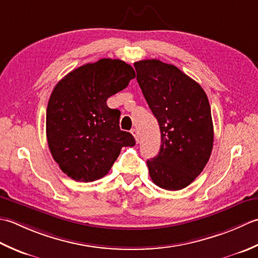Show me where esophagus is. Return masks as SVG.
<instances>
[{
    "instance_id": "esophagus-1",
    "label": "esophagus",
    "mask_w": 258,
    "mask_h": 258,
    "mask_svg": "<svg viewBox=\"0 0 258 258\" xmlns=\"http://www.w3.org/2000/svg\"><path fill=\"white\" fill-rule=\"evenodd\" d=\"M131 134L134 135V137L136 138V141L137 143H139V140H140V135H139V131L137 130L136 128H134V129H131Z\"/></svg>"
}]
</instances>
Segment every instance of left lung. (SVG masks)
Here are the masks:
<instances>
[{
  "instance_id": "8db88e82",
  "label": "left lung",
  "mask_w": 258,
  "mask_h": 258,
  "mask_svg": "<svg viewBox=\"0 0 258 258\" xmlns=\"http://www.w3.org/2000/svg\"><path fill=\"white\" fill-rule=\"evenodd\" d=\"M134 66L161 134L159 154L147 161L150 178L160 188L180 190L196 179L212 154L214 127L208 98L175 66L156 59Z\"/></svg>"
}]
</instances>
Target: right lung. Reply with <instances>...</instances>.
<instances>
[{
    "instance_id": "add662e5",
    "label": "right lung",
    "mask_w": 258,
    "mask_h": 258,
    "mask_svg": "<svg viewBox=\"0 0 258 258\" xmlns=\"http://www.w3.org/2000/svg\"><path fill=\"white\" fill-rule=\"evenodd\" d=\"M136 77L133 67L118 59L87 63L56 83L46 108V138L60 169L73 180L100 179L111 169L122 147L134 136L120 130L118 109L107 100Z\"/></svg>"
}]
</instances>
